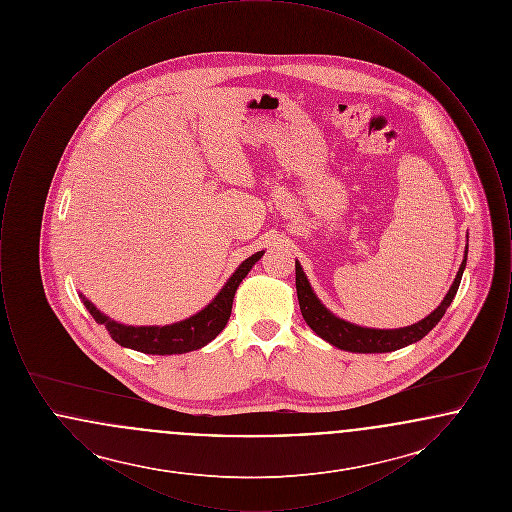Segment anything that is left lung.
I'll use <instances>...</instances> for the list:
<instances>
[{
	"label": "left lung",
	"mask_w": 512,
	"mask_h": 512,
	"mask_svg": "<svg viewBox=\"0 0 512 512\" xmlns=\"http://www.w3.org/2000/svg\"><path fill=\"white\" fill-rule=\"evenodd\" d=\"M466 242H468V236H466ZM466 255H468V244L464 249L463 263H461L459 272L455 276V282L451 284L449 292L439 303L438 309H434L428 317L414 322L411 326L391 328V330L366 328V326H359V324H353V322H347L343 318L336 317L330 309H326L322 305L317 293L311 288L309 278L303 272L301 263L295 259V288H297L301 315L317 336H320L324 341H328L330 345L343 349V351H349V353H390V351H397L401 347H407L411 343L422 340L445 315L447 307L451 305V301L455 299L457 290H459L464 268H466Z\"/></svg>",
	"instance_id": "1"
}]
</instances>
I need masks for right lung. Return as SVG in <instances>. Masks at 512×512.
Masks as SVG:
<instances>
[{"instance_id":"add662e5","label":"right lung","mask_w":512,"mask_h":512,"mask_svg":"<svg viewBox=\"0 0 512 512\" xmlns=\"http://www.w3.org/2000/svg\"><path fill=\"white\" fill-rule=\"evenodd\" d=\"M263 255L265 251H257L251 257H247L244 263L232 272V276L226 280L222 290L213 297L209 305H205L192 317L184 318L174 324H165V326L122 324L103 315L98 307L90 299H86L82 293H80V299L94 320L98 324H103L109 336L122 347L147 353V355H182V353L205 347L224 330L232 313V301L238 286Z\"/></svg>"}]
</instances>
